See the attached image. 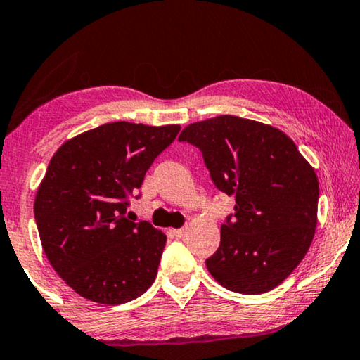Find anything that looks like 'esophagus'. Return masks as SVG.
<instances>
[{"label": "esophagus", "instance_id": "esophagus-1", "mask_svg": "<svg viewBox=\"0 0 360 360\" xmlns=\"http://www.w3.org/2000/svg\"><path fill=\"white\" fill-rule=\"evenodd\" d=\"M172 233H174V236L175 238H185V234H186V229L185 228H180V229H174L172 231Z\"/></svg>", "mask_w": 360, "mask_h": 360}]
</instances>
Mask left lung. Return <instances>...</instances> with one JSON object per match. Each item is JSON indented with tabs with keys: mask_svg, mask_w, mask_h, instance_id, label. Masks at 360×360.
<instances>
[{
	"mask_svg": "<svg viewBox=\"0 0 360 360\" xmlns=\"http://www.w3.org/2000/svg\"><path fill=\"white\" fill-rule=\"evenodd\" d=\"M179 141L198 147L216 188L236 198L219 248L206 259L210 274L236 293L278 287L313 240L319 198L313 167L277 127L239 116L193 122Z\"/></svg>",
	"mask_w": 360,
	"mask_h": 360,
	"instance_id": "1",
	"label": "left lung"
}]
</instances>
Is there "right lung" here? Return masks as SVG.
Returning a JSON list of instances; mask_svg holds the SVG:
<instances>
[{"instance_id": "right-lung-1", "label": "right lung", "mask_w": 360, "mask_h": 360, "mask_svg": "<svg viewBox=\"0 0 360 360\" xmlns=\"http://www.w3.org/2000/svg\"><path fill=\"white\" fill-rule=\"evenodd\" d=\"M179 131L176 124L108 122L53 154L34 216L49 262L80 297L121 304L154 283L167 236L147 221H129L126 211Z\"/></svg>"}]
</instances>
